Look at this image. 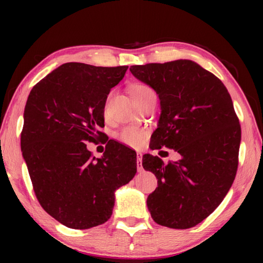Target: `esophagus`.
I'll list each match as a JSON object with an SVG mask.
<instances>
[{
  "label": "esophagus",
  "mask_w": 263,
  "mask_h": 263,
  "mask_svg": "<svg viewBox=\"0 0 263 263\" xmlns=\"http://www.w3.org/2000/svg\"><path fill=\"white\" fill-rule=\"evenodd\" d=\"M142 154L140 152L137 153V169L138 172L142 171Z\"/></svg>",
  "instance_id": "esophagus-1"
}]
</instances>
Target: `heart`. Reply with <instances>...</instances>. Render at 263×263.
<instances>
[{"mask_svg": "<svg viewBox=\"0 0 263 263\" xmlns=\"http://www.w3.org/2000/svg\"><path fill=\"white\" fill-rule=\"evenodd\" d=\"M151 91H153L152 89L144 83H136V84H132L130 87V95L133 99V101L141 99V97L147 95ZM118 138L123 144L131 146V147L138 148L145 142L146 132L137 127H126L119 133Z\"/></svg>", "mask_w": 263, "mask_h": 263, "instance_id": "heart-1", "label": "heart"}]
</instances>
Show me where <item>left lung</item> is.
I'll return each instance as SVG.
<instances>
[{
	"label": "left lung",
	"instance_id": "left-lung-1",
	"mask_svg": "<svg viewBox=\"0 0 263 263\" xmlns=\"http://www.w3.org/2000/svg\"><path fill=\"white\" fill-rule=\"evenodd\" d=\"M133 77L160 100L151 148H173L177 161L145 154L142 167L158 179L147 197L153 220L171 229H190L216 210L238 168L241 128L228 89L195 61L136 65Z\"/></svg>",
	"mask_w": 263,
	"mask_h": 263
}]
</instances>
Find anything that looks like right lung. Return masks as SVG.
Returning <instances> with one entry per match:
<instances>
[{"mask_svg":"<svg viewBox=\"0 0 263 263\" xmlns=\"http://www.w3.org/2000/svg\"><path fill=\"white\" fill-rule=\"evenodd\" d=\"M128 66L67 62L41 80L24 109L21 147L34 194L48 215L69 229L87 230L112 215L115 191L137 173V154L109 140L101 158L86 141L104 133V106Z\"/></svg>","mask_w":263,"mask_h":263,"instance_id":"1","label":"right lung"}]
</instances>
